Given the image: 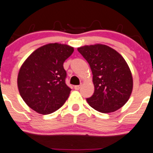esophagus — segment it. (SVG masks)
Wrapping results in <instances>:
<instances>
[{
    "label": "esophagus",
    "instance_id": "1",
    "mask_svg": "<svg viewBox=\"0 0 153 153\" xmlns=\"http://www.w3.org/2000/svg\"><path fill=\"white\" fill-rule=\"evenodd\" d=\"M80 88H81V85H75L74 86V88L76 89V90H79Z\"/></svg>",
    "mask_w": 153,
    "mask_h": 153
}]
</instances>
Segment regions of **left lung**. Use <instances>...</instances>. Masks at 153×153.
Masks as SVG:
<instances>
[{
  "label": "left lung",
  "mask_w": 153,
  "mask_h": 153,
  "mask_svg": "<svg viewBox=\"0 0 153 153\" xmlns=\"http://www.w3.org/2000/svg\"><path fill=\"white\" fill-rule=\"evenodd\" d=\"M77 50L88 62L93 74L94 92L86 99L89 105L102 113L113 112L123 106L133 88L131 71L123 57L100 44Z\"/></svg>",
  "instance_id": "left-lung-1"
}]
</instances>
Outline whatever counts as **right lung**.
<instances>
[{
  "instance_id": "right-lung-1",
  "label": "right lung",
  "mask_w": 153,
  "mask_h": 153,
  "mask_svg": "<svg viewBox=\"0 0 153 153\" xmlns=\"http://www.w3.org/2000/svg\"><path fill=\"white\" fill-rule=\"evenodd\" d=\"M74 48L59 43L48 44L32 53L21 67L18 88L30 108L48 114L61 108L71 89L66 85L64 62Z\"/></svg>"
}]
</instances>
